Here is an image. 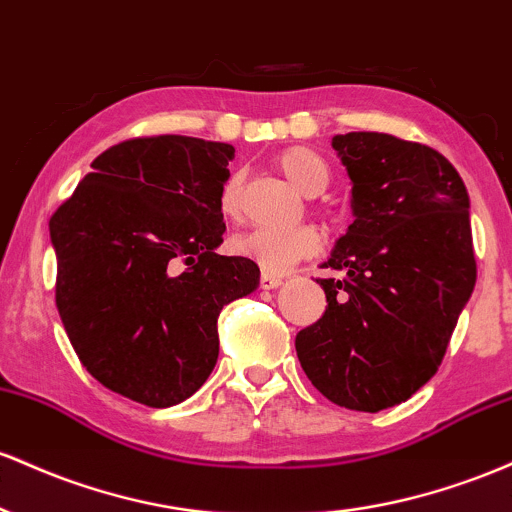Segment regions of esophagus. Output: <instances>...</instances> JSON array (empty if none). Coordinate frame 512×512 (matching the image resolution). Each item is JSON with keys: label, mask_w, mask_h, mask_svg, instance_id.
<instances>
[{"label": "esophagus", "mask_w": 512, "mask_h": 512, "mask_svg": "<svg viewBox=\"0 0 512 512\" xmlns=\"http://www.w3.org/2000/svg\"><path fill=\"white\" fill-rule=\"evenodd\" d=\"M258 283H261L263 290H275V287H278V285H283V275L263 271L261 273V280H258Z\"/></svg>", "instance_id": "34e87169"}]
</instances>
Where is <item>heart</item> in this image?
Returning <instances> with one entry per match:
<instances>
[{
    "instance_id": "b5f03b06",
    "label": "heart",
    "mask_w": 512,
    "mask_h": 512,
    "mask_svg": "<svg viewBox=\"0 0 512 512\" xmlns=\"http://www.w3.org/2000/svg\"><path fill=\"white\" fill-rule=\"evenodd\" d=\"M275 169L285 176L302 195L324 193L331 183V169L321 154L309 147H290L275 157ZM220 210L225 215L239 212V176H229L220 191ZM321 246V237L314 227L300 225L290 229L254 227L229 241L232 254L256 263L266 273H283L292 263L314 256Z\"/></svg>"
}]
</instances>
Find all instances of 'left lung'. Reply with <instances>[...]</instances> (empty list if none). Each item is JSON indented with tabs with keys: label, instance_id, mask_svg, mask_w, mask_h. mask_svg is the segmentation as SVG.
Segmentation results:
<instances>
[{
	"label": "left lung",
	"instance_id": "8db88e82",
	"mask_svg": "<svg viewBox=\"0 0 512 512\" xmlns=\"http://www.w3.org/2000/svg\"><path fill=\"white\" fill-rule=\"evenodd\" d=\"M350 179L353 225L324 268L326 312L297 333L304 375L343 409L377 413L438 372L476 283L469 195L457 169L384 132L331 140Z\"/></svg>",
	"mask_w": 512,
	"mask_h": 512
}]
</instances>
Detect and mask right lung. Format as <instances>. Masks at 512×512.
Returning <instances> with one entry per match:
<instances>
[{
	"mask_svg": "<svg viewBox=\"0 0 512 512\" xmlns=\"http://www.w3.org/2000/svg\"><path fill=\"white\" fill-rule=\"evenodd\" d=\"M232 159V145L198 137L125 140L50 217L74 353L137 404L166 409L198 392L220 353L222 307L258 287L256 263L215 251Z\"/></svg>",
	"mask_w": 512,
	"mask_h": 512,
	"instance_id": "1",
	"label": "right lung"
}]
</instances>
